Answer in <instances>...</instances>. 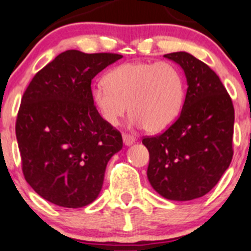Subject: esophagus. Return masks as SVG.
Segmentation results:
<instances>
[{"mask_svg": "<svg viewBox=\"0 0 251 251\" xmlns=\"http://www.w3.org/2000/svg\"><path fill=\"white\" fill-rule=\"evenodd\" d=\"M123 143L127 147H129V145L134 144L135 143V137H133V135L130 134H123Z\"/></svg>", "mask_w": 251, "mask_h": 251, "instance_id": "1", "label": "esophagus"}]
</instances>
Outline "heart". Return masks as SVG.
<instances>
[{
    "label": "heart",
    "instance_id": "b5f03b06",
    "mask_svg": "<svg viewBox=\"0 0 251 251\" xmlns=\"http://www.w3.org/2000/svg\"><path fill=\"white\" fill-rule=\"evenodd\" d=\"M92 102L109 126L128 112L133 126L150 133L166 129L177 119L185 102V78L174 64L127 63L112 69L104 83L92 88Z\"/></svg>",
    "mask_w": 251,
    "mask_h": 251
}]
</instances>
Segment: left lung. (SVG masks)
I'll list each match as a JSON object with an SVG mask.
<instances>
[{"instance_id": "left-lung-1", "label": "left lung", "mask_w": 251, "mask_h": 251, "mask_svg": "<svg viewBox=\"0 0 251 251\" xmlns=\"http://www.w3.org/2000/svg\"><path fill=\"white\" fill-rule=\"evenodd\" d=\"M182 68L187 92L182 111L163 134L148 137V180L171 201H191L208 193L233 157L234 107L218 75L186 51L166 54Z\"/></svg>"}]
</instances>
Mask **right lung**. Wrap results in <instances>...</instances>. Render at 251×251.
Masks as SVG:
<instances>
[{
    "label": "right lung",
    "mask_w": 251,
    "mask_h": 251,
    "mask_svg": "<svg viewBox=\"0 0 251 251\" xmlns=\"http://www.w3.org/2000/svg\"><path fill=\"white\" fill-rule=\"evenodd\" d=\"M123 56L66 50L38 71L16 122L22 170L47 201L80 208L99 197L107 163L123 147L121 133L92 102L91 81Z\"/></svg>",
    "instance_id": "1"
}]
</instances>
